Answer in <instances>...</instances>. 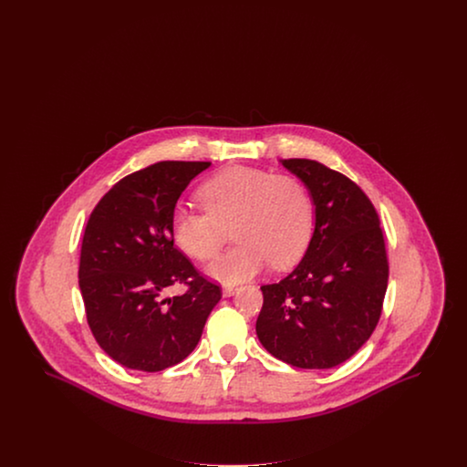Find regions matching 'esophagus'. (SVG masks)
Listing matches in <instances>:
<instances>
[{"label":"esophagus","instance_id":"obj_1","mask_svg":"<svg viewBox=\"0 0 467 467\" xmlns=\"http://www.w3.org/2000/svg\"><path fill=\"white\" fill-rule=\"evenodd\" d=\"M236 290H238V287H234V285H223V297H229V296H233Z\"/></svg>","mask_w":467,"mask_h":467}]
</instances>
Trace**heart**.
Instances as JSON below:
<instances>
[{
    "instance_id": "1",
    "label": "heart",
    "mask_w": 467,
    "mask_h": 467,
    "mask_svg": "<svg viewBox=\"0 0 467 467\" xmlns=\"http://www.w3.org/2000/svg\"><path fill=\"white\" fill-rule=\"evenodd\" d=\"M204 210L177 206L171 213L175 244L198 261L212 259L231 229L233 248L206 273L234 285L259 275L271 263L282 269L303 255L310 242L315 208L308 187L294 175L261 168L229 166L200 187Z\"/></svg>"
}]
</instances>
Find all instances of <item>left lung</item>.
Listing matches in <instances>:
<instances>
[{
  "label": "left lung",
  "instance_id": "8db88e82",
  "mask_svg": "<svg viewBox=\"0 0 467 467\" xmlns=\"http://www.w3.org/2000/svg\"><path fill=\"white\" fill-rule=\"evenodd\" d=\"M310 191L315 229L301 263L263 285L255 331L267 352L303 369H329L375 331L389 282L377 210L350 178L310 159H282Z\"/></svg>",
  "mask_w": 467,
  "mask_h": 467
}]
</instances>
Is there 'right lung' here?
<instances>
[{
    "label": "right lung",
    "instance_id": "1",
    "mask_svg": "<svg viewBox=\"0 0 467 467\" xmlns=\"http://www.w3.org/2000/svg\"><path fill=\"white\" fill-rule=\"evenodd\" d=\"M212 162L161 161L119 180L86 225L78 285L88 324L109 356L156 373L189 356L223 290L173 244L171 213ZM173 285L185 295L166 298Z\"/></svg>",
    "mask_w": 467,
    "mask_h": 467
}]
</instances>
